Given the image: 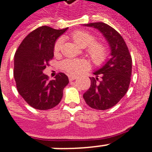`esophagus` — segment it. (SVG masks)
<instances>
[{"label": "esophagus", "instance_id": "34e87169", "mask_svg": "<svg viewBox=\"0 0 152 152\" xmlns=\"http://www.w3.org/2000/svg\"><path fill=\"white\" fill-rule=\"evenodd\" d=\"M76 78H77V76H73V75H69V80L70 81H72V80H76Z\"/></svg>", "mask_w": 152, "mask_h": 152}]
</instances>
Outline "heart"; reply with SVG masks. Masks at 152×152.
<instances>
[{"mask_svg": "<svg viewBox=\"0 0 152 152\" xmlns=\"http://www.w3.org/2000/svg\"><path fill=\"white\" fill-rule=\"evenodd\" d=\"M72 40L80 48L87 47V53L91 61L95 65H101L107 58V49L104 44L94 41L93 35L83 30H77L71 35ZM62 45V39H58L54 47L55 53L59 52ZM61 67L69 73L76 74L87 68V63L84 61L76 59L65 60L61 63Z\"/></svg>", "mask_w": 152, "mask_h": 152, "instance_id": "obj_1", "label": "heart"}]
</instances>
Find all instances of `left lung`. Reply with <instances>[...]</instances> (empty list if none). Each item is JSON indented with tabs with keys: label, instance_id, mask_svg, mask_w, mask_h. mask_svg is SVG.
Wrapping results in <instances>:
<instances>
[{
	"label": "left lung",
	"instance_id": "1",
	"mask_svg": "<svg viewBox=\"0 0 152 152\" xmlns=\"http://www.w3.org/2000/svg\"><path fill=\"white\" fill-rule=\"evenodd\" d=\"M83 26L97 29L110 48L111 58L94 72L95 77H90L91 87L83 95L91 108L106 110L115 105L127 92L132 72L131 56L122 36L110 26L104 23Z\"/></svg>",
	"mask_w": 152,
	"mask_h": 152
}]
</instances>
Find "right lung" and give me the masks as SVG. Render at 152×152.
Returning <instances> with one entry per match:
<instances>
[{"instance_id":"obj_1","label":"right lung","mask_w":152,"mask_h":152,"mask_svg":"<svg viewBox=\"0 0 152 152\" xmlns=\"http://www.w3.org/2000/svg\"><path fill=\"white\" fill-rule=\"evenodd\" d=\"M68 28L55 29L47 26L39 27L26 37L14 58L16 87L29 105L39 110L54 108L61 102L63 89L69 83L65 73L59 72L52 80L43 73L48 61L54 57L57 39Z\"/></svg>"}]
</instances>
